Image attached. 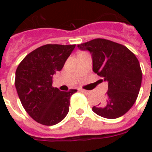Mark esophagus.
I'll use <instances>...</instances> for the list:
<instances>
[{"label":"esophagus","mask_w":152,"mask_h":152,"mask_svg":"<svg viewBox=\"0 0 152 152\" xmlns=\"http://www.w3.org/2000/svg\"><path fill=\"white\" fill-rule=\"evenodd\" d=\"M80 91H82V92L84 93V94H86V95H88V94H89V93H90V91H89L83 90V89H81Z\"/></svg>","instance_id":"34e87169"}]
</instances>
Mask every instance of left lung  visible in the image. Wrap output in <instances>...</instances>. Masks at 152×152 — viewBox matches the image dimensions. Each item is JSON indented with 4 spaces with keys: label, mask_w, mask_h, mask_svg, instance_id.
Masks as SVG:
<instances>
[{
    "label": "left lung",
    "mask_w": 152,
    "mask_h": 152,
    "mask_svg": "<svg viewBox=\"0 0 152 152\" xmlns=\"http://www.w3.org/2000/svg\"><path fill=\"white\" fill-rule=\"evenodd\" d=\"M91 54L93 71L108 82L106 100L93 106L96 114L115 119L129 110L137 100L142 72L137 57L126 46L104 39H95L78 45Z\"/></svg>",
    "instance_id": "left-lung-1"
}]
</instances>
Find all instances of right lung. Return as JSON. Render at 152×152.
I'll return each instance as SVG.
<instances>
[{"label":"right lung","instance_id":"obj_1","mask_svg":"<svg viewBox=\"0 0 152 152\" xmlns=\"http://www.w3.org/2000/svg\"><path fill=\"white\" fill-rule=\"evenodd\" d=\"M76 45L47 44L23 58L15 71V85L27 113L38 123L54 125L69 113L70 97L77 90L53 88V76L61 71Z\"/></svg>","mask_w":152,"mask_h":152}]
</instances>
